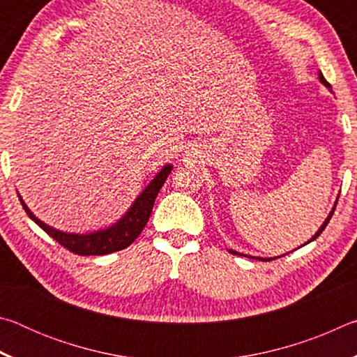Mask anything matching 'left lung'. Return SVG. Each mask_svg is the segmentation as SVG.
<instances>
[{
  "label": "left lung",
  "mask_w": 357,
  "mask_h": 357,
  "mask_svg": "<svg viewBox=\"0 0 357 357\" xmlns=\"http://www.w3.org/2000/svg\"><path fill=\"white\" fill-rule=\"evenodd\" d=\"M319 80H321V83L323 84H326V86H328V88H331V84L328 83V82H326V78L323 77V74H319ZM335 206H337V203H335ZM334 211H335V208H332V211H331V214L328 215V219H326L324 220V223H323V225H321V228H319L318 229V231H317V234H315V236H313L310 241H313V239H317L318 236H319V234H321L323 233V229L326 228V225H328V223H329V220H331V217H332V214H334ZM310 241H309V243H310ZM229 252H231L233 253V255H239V253L238 252H233V250H229ZM258 259H263V261H271V258H258Z\"/></svg>",
  "instance_id": "8db88e82"
}]
</instances>
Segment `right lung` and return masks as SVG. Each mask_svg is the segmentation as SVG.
Wrapping results in <instances>:
<instances>
[{"mask_svg":"<svg viewBox=\"0 0 357 357\" xmlns=\"http://www.w3.org/2000/svg\"><path fill=\"white\" fill-rule=\"evenodd\" d=\"M172 173V165H167L162 168L160 173L153 179L146 189L143 190L140 197L137 198L135 203L132 204L129 213L121 219L116 225L110 227L104 231L91 233V234H70L63 233L58 229L45 225L44 222H40L31 211L28 209L25 202L22 200L20 203L25 213L29 215V219H33L38 225L44 229V231L56 241L58 244H61L64 249L75 253V255H107V253L123 250L126 247H129L134 241L138 238V234L143 231L144 225L149 220V215L153 213V206L155 202L157 193H159L160 187L168 178V174Z\"/></svg>","mask_w":357,"mask_h":357,"instance_id":"obj_1","label":"right lung"}]
</instances>
